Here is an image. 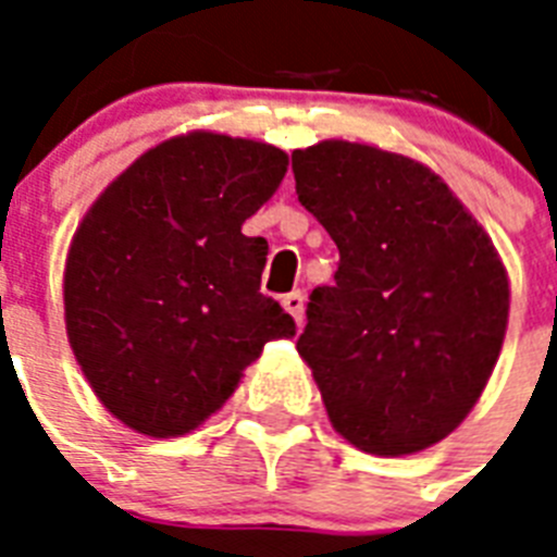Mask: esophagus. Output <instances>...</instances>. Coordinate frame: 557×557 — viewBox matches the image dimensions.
<instances>
[{
  "label": "esophagus",
  "mask_w": 557,
  "mask_h": 557,
  "mask_svg": "<svg viewBox=\"0 0 557 557\" xmlns=\"http://www.w3.org/2000/svg\"><path fill=\"white\" fill-rule=\"evenodd\" d=\"M283 309H286L292 318H295L297 326H304V309H306V297L300 295V292H288L286 297H283Z\"/></svg>",
  "instance_id": "obj_1"
}]
</instances>
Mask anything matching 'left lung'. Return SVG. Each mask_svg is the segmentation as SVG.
<instances>
[{
	"instance_id": "8db88e82",
	"label": "left lung",
	"mask_w": 557,
	"mask_h": 557,
	"mask_svg": "<svg viewBox=\"0 0 557 557\" xmlns=\"http://www.w3.org/2000/svg\"><path fill=\"white\" fill-rule=\"evenodd\" d=\"M297 199L341 253L297 352L335 431L379 457L445 440L485 389L509 323L492 239L436 173L379 147L292 152Z\"/></svg>"
}]
</instances>
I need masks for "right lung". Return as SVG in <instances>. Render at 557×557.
I'll use <instances>...</instances> for the list:
<instances>
[{
	"label": "right lung",
	"instance_id": "1",
	"mask_svg": "<svg viewBox=\"0 0 557 557\" xmlns=\"http://www.w3.org/2000/svg\"><path fill=\"white\" fill-rule=\"evenodd\" d=\"M288 156L190 133L133 161L83 216L63 274L65 332L109 413L168 440L196 431L295 321L260 292L269 243L243 222Z\"/></svg>",
	"mask_w": 557,
	"mask_h": 557
}]
</instances>
